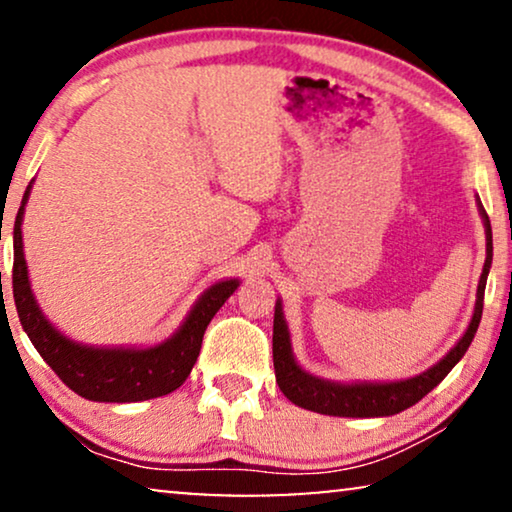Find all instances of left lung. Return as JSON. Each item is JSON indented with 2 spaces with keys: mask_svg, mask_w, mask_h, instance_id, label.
Returning a JSON list of instances; mask_svg holds the SVG:
<instances>
[{
  "mask_svg": "<svg viewBox=\"0 0 512 512\" xmlns=\"http://www.w3.org/2000/svg\"><path fill=\"white\" fill-rule=\"evenodd\" d=\"M482 221H485V235H487V258L485 268H482L480 284H478V300H475V310L468 324L466 333L461 340L440 359L436 366L424 370L422 375L410 377V380L401 382H352L340 384L331 380H321L305 373L293 359L291 352V335L289 326L284 321L282 300L275 305V324H272V361H275V377L282 394L296 403L298 408L319 412V415L331 417H389L398 415V412L408 410L410 405L429 394L433 387H438L445 380V375L457 366L466 349L471 347L482 319V300H485V284L489 268H492V226H489V216L485 207L480 205Z\"/></svg>",
  "mask_w": 512,
  "mask_h": 512,
  "instance_id": "1",
  "label": "left lung"
}]
</instances>
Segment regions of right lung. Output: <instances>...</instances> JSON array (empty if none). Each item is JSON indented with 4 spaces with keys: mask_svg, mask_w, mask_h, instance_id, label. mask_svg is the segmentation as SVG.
Returning a JSON list of instances; mask_svg holds the SVG:
<instances>
[{
    "mask_svg": "<svg viewBox=\"0 0 512 512\" xmlns=\"http://www.w3.org/2000/svg\"><path fill=\"white\" fill-rule=\"evenodd\" d=\"M30 188L20 202L13 226V300L27 338L53 373L74 394L100 403H137L172 394L186 382L198 361L202 335L221 305L233 296L240 279H223L202 293L177 333L156 347H93L69 340L44 317L34 300L23 254V214Z\"/></svg>",
    "mask_w": 512,
    "mask_h": 512,
    "instance_id": "obj_1",
    "label": "right lung"
}]
</instances>
